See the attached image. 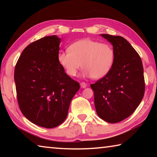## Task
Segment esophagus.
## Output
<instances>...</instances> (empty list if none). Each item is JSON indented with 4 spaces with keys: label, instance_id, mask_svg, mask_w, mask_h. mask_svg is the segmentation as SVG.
<instances>
[{
    "label": "esophagus",
    "instance_id": "obj_1",
    "mask_svg": "<svg viewBox=\"0 0 157 157\" xmlns=\"http://www.w3.org/2000/svg\"><path fill=\"white\" fill-rule=\"evenodd\" d=\"M86 86H87V84L86 83V82H82L80 83V86L82 87V88H86Z\"/></svg>",
    "mask_w": 157,
    "mask_h": 157
}]
</instances>
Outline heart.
<instances>
[{
    "label": "heart",
    "instance_id": "1",
    "mask_svg": "<svg viewBox=\"0 0 157 157\" xmlns=\"http://www.w3.org/2000/svg\"><path fill=\"white\" fill-rule=\"evenodd\" d=\"M115 60L113 46L91 39H80L71 44L68 50H61L57 61L68 75L75 77L81 67L84 75L100 79L107 75Z\"/></svg>",
    "mask_w": 157,
    "mask_h": 157
}]
</instances>
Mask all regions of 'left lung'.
I'll return each instance as SVG.
<instances>
[{
	"label": "left lung",
	"mask_w": 157,
	"mask_h": 157,
	"mask_svg": "<svg viewBox=\"0 0 157 157\" xmlns=\"http://www.w3.org/2000/svg\"><path fill=\"white\" fill-rule=\"evenodd\" d=\"M101 36L113 45L115 60L107 75L91 87L98 116L116 123L131 116L143 100L145 88L143 63L138 52L123 37Z\"/></svg>",
	"instance_id": "8db88e82"
}]
</instances>
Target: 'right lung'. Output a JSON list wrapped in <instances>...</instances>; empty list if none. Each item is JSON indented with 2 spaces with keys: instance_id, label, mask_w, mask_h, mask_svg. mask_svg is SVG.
Wrapping results in <instances>:
<instances>
[{
  "instance_id": "right-lung-1",
  "label": "right lung",
  "mask_w": 157,
  "mask_h": 157,
  "mask_svg": "<svg viewBox=\"0 0 157 157\" xmlns=\"http://www.w3.org/2000/svg\"><path fill=\"white\" fill-rule=\"evenodd\" d=\"M61 39L52 35L33 42L23 50L15 66L18 104L26 118L45 128L65 121L79 84L57 61Z\"/></svg>"
}]
</instances>
